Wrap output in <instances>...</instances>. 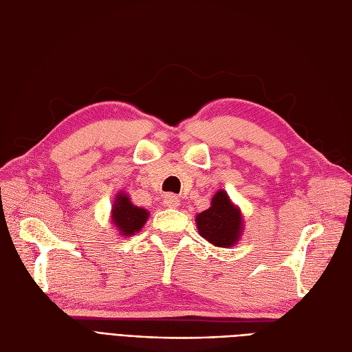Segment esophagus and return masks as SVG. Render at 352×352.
Wrapping results in <instances>:
<instances>
[{"instance_id":"obj_1","label":"esophagus","mask_w":352,"mask_h":352,"mask_svg":"<svg viewBox=\"0 0 352 352\" xmlns=\"http://www.w3.org/2000/svg\"><path fill=\"white\" fill-rule=\"evenodd\" d=\"M164 204L170 208H177L180 206V198H177L176 195H172V194H167L164 197Z\"/></svg>"}]
</instances>
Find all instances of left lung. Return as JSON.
<instances>
[{
    "label": "left lung",
    "mask_w": 352,
    "mask_h": 352,
    "mask_svg": "<svg viewBox=\"0 0 352 352\" xmlns=\"http://www.w3.org/2000/svg\"><path fill=\"white\" fill-rule=\"evenodd\" d=\"M195 223L199 235L220 248L236 245L245 229L242 211L225 189L212 195L210 207L195 216Z\"/></svg>",
    "instance_id": "1"
}]
</instances>
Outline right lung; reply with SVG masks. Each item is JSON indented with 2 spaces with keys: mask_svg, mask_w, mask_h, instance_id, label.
<instances>
[{
  "mask_svg": "<svg viewBox=\"0 0 352 352\" xmlns=\"http://www.w3.org/2000/svg\"><path fill=\"white\" fill-rule=\"evenodd\" d=\"M150 217V211L135 206L131 197L124 190L117 192L113 206L110 221L120 238H131L140 232Z\"/></svg>",
  "mask_w": 352,
  "mask_h": 352,
  "instance_id": "1",
  "label": "right lung"
}]
</instances>
